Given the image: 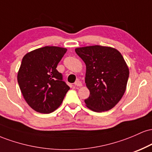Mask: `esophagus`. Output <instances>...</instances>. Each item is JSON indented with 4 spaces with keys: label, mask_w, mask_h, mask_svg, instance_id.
Here are the masks:
<instances>
[{
    "label": "esophagus",
    "mask_w": 152,
    "mask_h": 152,
    "mask_svg": "<svg viewBox=\"0 0 152 152\" xmlns=\"http://www.w3.org/2000/svg\"><path fill=\"white\" fill-rule=\"evenodd\" d=\"M74 85H75V86H76V87H79V86H82V83L79 81H76V82H75Z\"/></svg>",
    "instance_id": "esophagus-1"
}]
</instances>
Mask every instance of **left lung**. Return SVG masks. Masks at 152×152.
Wrapping results in <instances>:
<instances>
[{"label": "left lung", "mask_w": 152, "mask_h": 152, "mask_svg": "<svg viewBox=\"0 0 152 152\" xmlns=\"http://www.w3.org/2000/svg\"><path fill=\"white\" fill-rule=\"evenodd\" d=\"M75 51L86 64L85 83L90 91L85 104L96 112L109 111L125 93L129 71L118 50L102 46L76 48Z\"/></svg>", "instance_id": "1"}]
</instances>
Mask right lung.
Returning <instances> with one entry per match:
<instances>
[{
	"mask_svg": "<svg viewBox=\"0 0 152 152\" xmlns=\"http://www.w3.org/2000/svg\"><path fill=\"white\" fill-rule=\"evenodd\" d=\"M66 50L61 47L45 46L26 53L22 59L18 83L26 102L37 112H53L70 89L56 69Z\"/></svg>",
	"mask_w": 152,
	"mask_h": 152,
	"instance_id": "obj_1",
	"label": "right lung"
}]
</instances>
